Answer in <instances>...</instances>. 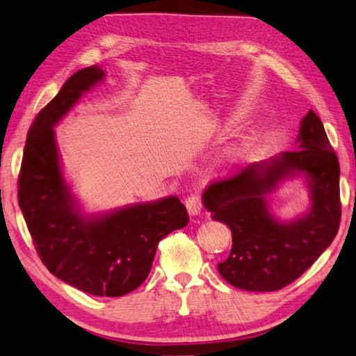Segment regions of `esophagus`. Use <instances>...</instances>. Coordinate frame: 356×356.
I'll use <instances>...</instances> for the list:
<instances>
[{"label": "esophagus", "mask_w": 356, "mask_h": 356, "mask_svg": "<svg viewBox=\"0 0 356 356\" xmlns=\"http://www.w3.org/2000/svg\"><path fill=\"white\" fill-rule=\"evenodd\" d=\"M186 207H187V212H189V216L195 217L201 212L203 203H201V198L197 195V193H193V195H189L186 198Z\"/></svg>", "instance_id": "1"}]
</instances>
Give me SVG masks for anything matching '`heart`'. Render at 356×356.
<instances>
[{"label": "heart", "mask_w": 356, "mask_h": 356, "mask_svg": "<svg viewBox=\"0 0 356 356\" xmlns=\"http://www.w3.org/2000/svg\"><path fill=\"white\" fill-rule=\"evenodd\" d=\"M241 155H243V150H234V152L229 153L231 158H237V156H241Z\"/></svg>", "instance_id": "1"}]
</instances>
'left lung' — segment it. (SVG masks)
<instances>
[{"mask_svg":"<svg viewBox=\"0 0 356 356\" xmlns=\"http://www.w3.org/2000/svg\"><path fill=\"white\" fill-rule=\"evenodd\" d=\"M299 149L232 177L203 193L212 218L229 226L232 248L217 265L227 284L246 291H276L310 268L337 237L341 221L339 163L324 125L310 110L302 119ZM302 171L311 187V212L291 224L269 216L264 195L280 179Z\"/></svg>","mask_w":356,"mask_h":356,"instance_id":"1","label":"left lung"}]
</instances>
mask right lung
Masks as SVG:
<instances>
[{
  "label": "right lung",
  "instance_id": "1",
  "mask_svg": "<svg viewBox=\"0 0 356 356\" xmlns=\"http://www.w3.org/2000/svg\"><path fill=\"white\" fill-rule=\"evenodd\" d=\"M104 76L96 65L74 72L40 110L26 139L18 204L32 243L54 276L92 296L119 298L144 282L159 241L184 227L189 216L177 197L97 218L76 209L60 169L54 125Z\"/></svg>",
  "mask_w": 356,
  "mask_h": 356
}]
</instances>
